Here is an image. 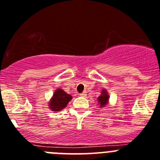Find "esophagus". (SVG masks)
<instances>
[{"instance_id": "34e87169", "label": "esophagus", "mask_w": 160, "mask_h": 160, "mask_svg": "<svg viewBox=\"0 0 160 160\" xmlns=\"http://www.w3.org/2000/svg\"><path fill=\"white\" fill-rule=\"evenodd\" d=\"M80 97H85L86 96H87V94H86L85 92H82V93H80Z\"/></svg>"}]
</instances>
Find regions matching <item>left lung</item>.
Returning a JSON list of instances; mask_svg holds the SVG:
<instances>
[{
    "instance_id": "left-lung-1",
    "label": "left lung",
    "mask_w": 160,
    "mask_h": 160,
    "mask_svg": "<svg viewBox=\"0 0 160 160\" xmlns=\"http://www.w3.org/2000/svg\"><path fill=\"white\" fill-rule=\"evenodd\" d=\"M109 93L105 88H103L101 90V95L97 97V101H98V105H100V108H104L107 105H109Z\"/></svg>"
}]
</instances>
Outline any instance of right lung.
<instances>
[{
    "mask_svg": "<svg viewBox=\"0 0 160 160\" xmlns=\"http://www.w3.org/2000/svg\"><path fill=\"white\" fill-rule=\"evenodd\" d=\"M72 99L70 94L67 93L62 88H57L48 102V106L51 111H61L66 108L67 105Z\"/></svg>",
    "mask_w": 160,
    "mask_h": 160,
    "instance_id": "1",
    "label": "right lung"
}]
</instances>
